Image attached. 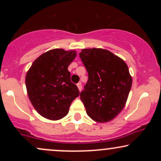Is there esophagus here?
<instances>
[{"mask_svg": "<svg viewBox=\"0 0 161 161\" xmlns=\"http://www.w3.org/2000/svg\"><path fill=\"white\" fill-rule=\"evenodd\" d=\"M77 87H78V88H79V91H82V83L81 82H79V83H77Z\"/></svg>", "mask_w": 161, "mask_h": 161, "instance_id": "1", "label": "esophagus"}]
</instances>
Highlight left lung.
<instances>
[{
    "instance_id": "1",
    "label": "left lung",
    "mask_w": 161,
    "mask_h": 161,
    "mask_svg": "<svg viewBox=\"0 0 161 161\" xmlns=\"http://www.w3.org/2000/svg\"><path fill=\"white\" fill-rule=\"evenodd\" d=\"M79 57L88 79L80 99L93 120H112L124 108L132 87V77L124 60L108 50L82 49Z\"/></svg>"
}]
</instances>
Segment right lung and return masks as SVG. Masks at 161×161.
Instances as JSON below:
<instances>
[{"label":"right lung","instance_id":"right-lung-1","mask_svg":"<svg viewBox=\"0 0 161 161\" xmlns=\"http://www.w3.org/2000/svg\"><path fill=\"white\" fill-rule=\"evenodd\" d=\"M75 51L57 48L43 53L33 62L25 76L29 100L36 111L51 120L62 119L79 91L70 80L68 66Z\"/></svg>","mask_w":161,"mask_h":161}]
</instances>
